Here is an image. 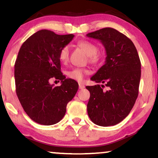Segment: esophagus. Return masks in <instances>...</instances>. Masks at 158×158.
Returning <instances> with one entry per match:
<instances>
[{"mask_svg":"<svg viewBox=\"0 0 158 158\" xmlns=\"http://www.w3.org/2000/svg\"><path fill=\"white\" fill-rule=\"evenodd\" d=\"M84 88H85V85H84L83 83H79V88H80V89H83Z\"/></svg>","mask_w":158,"mask_h":158,"instance_id":"1","label":"esophagus"}]
</instances>
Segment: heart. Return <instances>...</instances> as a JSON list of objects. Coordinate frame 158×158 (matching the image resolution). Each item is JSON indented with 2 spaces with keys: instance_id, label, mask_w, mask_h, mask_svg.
<instances>
[{
  "instance_id": "1",
  "label": "heart",
  "mask_w": 158,
  "mask_h": 158,
  "mask_svg": "<svg viewBox=\"0 0 158 158\" xmlns=\"http://www.w3.org/2000/svg\"><path fill=\"white\" fill-rule=\"evenodd\" d=\"M77 46L86 53L88 55V61L92 64H98L100 62L101 55L98 52V47L93 43L88 41H80L77 42ZM58 57L61 62L65 64L69 60V49L68 47H62L59 51ZM90 74V70L87 68H75L69 70L67 75L70 79L81 82L83 80L86 75Z\"/></svg>"
}]
</instances>
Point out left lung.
<instances>
[{
	"label": "left lung",
	"instance_id": "8db88e82",
	"mask_svg": "<svg viewBox=\"0 0 158 158\" xmlns=\"http://www.w3.org/2000/svg\"><path fill=\"white\" fill-rule=\"evenodd\" d=\"M100 40L106 52L105 64L91 78L103 85L86 86L90 91L87 105L90 120L98 126L118 124L130 113L139 94L141 62L130 39L113 28L88 33Z\"/></svg>",
	"mask_w": 158,
	"mask_h": 158
}]
</instances>
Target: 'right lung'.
<instances>
[{
    "label": "right lung",
    "mask_w": 158,
    "mask_h": 158,
    "mask_svg": "<svg viewBox=\"0 0 158 158\" xmlns=\"http://www.w3.org/2000/svg\"><path fill=\"white\" fill-rule=\"evenodd\" d=\"M73 37V34L59 35L42 29L28 38L19 49L14 70L16 95L24 111L38 124L59 122L78 89L76 81L62 73L58 57L60 49ZM52 78L61 80L62 85H51Z\"/></svg>",
    "instance_id": "1"
}]
</instances>
